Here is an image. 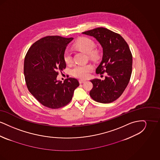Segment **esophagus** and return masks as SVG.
<instances>
[{
	"label": "esophagus",
	"instance_id": "esophagus-1",
	"mask_svg": "<svg viewBox=\"0 0 160 160\" xmlns=\"http://www.w3.org/2000/svg\"><path fill=\"white\" fill-rule=\"evenodd\" d=\"M86 82V80H79V83L80 84L84 83Z\"/></svg>",
	"mask_w": 160,
	"mask_h": 160
}]
</instances>
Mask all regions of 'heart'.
Segmentation results:
<instances>
[{
	"label": "heart",
	"mask_w": 160,
	"mask_h": 160,
	"mask_svg": "<svg viewBox=\"0 0 160 160\" xmlns=\"http://www.w3.org/2000/svg\"><path fill=\"white\" fill-rule=\"evenodd\" d=\"M74 47L86 54L91 58H95L98 53L93 51L95 44L90 38L83 37L79 39L74 44ZM64 61L67 64H71L72 61V55L68 51H66L63 55ZM93 67L91 64H78L74 66L72 69V74L77 78H86L89 75V72L92 71Z\"/></svg>",
	"instance_id": "heart-1"
}]
</instances>
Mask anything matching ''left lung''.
I'll return each mask as SVG.
<instances>
[{
	"label": "left lung",
	"mask_w": 160,
	"mask_h": 160,
	"mask_svg": "<svg viewBox=\"0 0 160 160\" xmlns=\"http://www.w3.org/2000/svg\"><path fill=\"white\" fill-rule=\"evenodd\" d=\"M82 33L94 37L101 44L103 55L96 72L107 73L104 80H91L93 88L90 96L98 102H112L122 95L131 78L132 56L129 46L119 34L106 28H98Z\"/></svg>",
	"instance_id": "8db88e82"
}]
</instances>
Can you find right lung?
<instances>
[{"instance_id": "1", "label": "right lung", "mask_w": 160, "mask_h": 160, "mask_svg": "<svg viewBox=\"0 0 160 160\" xmlns=\"http://www.w3.org/2000/svg\"><path fill=\"white\" fill-rule=\"evenodd\" d=\"M73 38L47 36L33 43L25 56L24 74L29 91L50 108L65 106L72 99L79 82L74 78L57 80L58 71L66 68L63 55Z\"/></svg>"}]
</instances>
